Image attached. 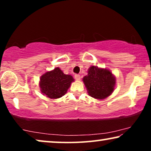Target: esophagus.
<instances>
[{
	"instance_id": "esophagus-1",
	"label": "esophagus",
	"mask_w": 151,
	"mask_h": 151,
	"mask_svg": "<svg viewBox=\"0 0 151 151\" xmlns=\"http://www.w3.org/2000/svg\"><path fill=\"white\" fill-rule=\"evenodd\" d=\"M75 79L76 80H80V76L78 75V74H76V75H75Z\"/></svg>"
}]
</instances>
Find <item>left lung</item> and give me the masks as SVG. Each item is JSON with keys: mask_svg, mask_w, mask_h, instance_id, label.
Segmentation results:
<instances>
[{"mask_svg": "<svg viewBox=\"0 0 151 151\" xmlns=\"http://www.w3.org/2000/svg\"><path fill=\"white\" fill-rule=\"evenodd\" d=\"M83 82L89 96L103 100L113 93L115 78L109 70L92 66L88 70V75L83 78Z\"/></svg>", "mask_w": 151, "mask_h": 151, "instance_id": "obj_1", "label": "left lung"}]
</instances>
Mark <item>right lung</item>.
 <instances>
[{"instance_id":"add662e5","label":"right lung","mask_w":151,"mask_h":151,"mask_svg":"<svg viewBox=\"0 0 151 151\" xmlns=\"http://www.w3.org/2000/svg\"><path fill=\"white\" fill-rule=\"evenodd\" d=\"M74 80L70 75H66L60 69L55 68L53 71L46 72L40 77L41 93L51 99L61 98L67 93Z\"/></svg>"}]
</instances>
